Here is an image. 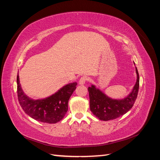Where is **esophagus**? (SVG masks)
Listing matches in <instances>:
<instances>
[{
  "mask_svg": "<svg viewBox=\"0 0 160 160\" xmlns=\"http://www.w3.org/2000/svg\"><path fill=\"white\" fill-rule=\"evenodd\" d=\"M87 81V78L86 76H82L81 77V78L79 80V84H80V85H82V84H84Z\"/></svg>",
  "mask_w": 160,
  "mask_h": 160,
  "instance_id": "34e87169",
  "label": "esophagus"
}]
</instances>
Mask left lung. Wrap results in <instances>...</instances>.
I'll list each match as a JSON object with an SVG mask.
<instances>
[{"label":"left lung","mask_w":160,"mask_h":160,"mask_svg":"<svg viewBox=\"0 0 160 160\" xmlns=\"http://www.w3.org/2000/svg\"><path fill=\"white\" fill-rule=\"evenodd\" d=\"M135 64V63H134ZM137 80L131 92L123 99H113L92 84L88 87L90 100V110L100 120L108 121L116 119L131 109L136 100L140 78L135 67Z\"/></svg>","instance_id":"left-lung-1"}]
</instances>
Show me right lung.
<instances>
[{
  "label": "right lung",
  "mask_w": 160,
  "mask_h": 160,
  "mask_svg": "<svg viewBox=\"0 0 160 160\" xmlns=\"http://www.w3.org/2000/svg\"><path fill=\"white\" fill-rule=\"evenodd\" d=\"M77 82L66 84L52 96L33 100L24 93L17 76V93L22 110L29 116L44 123L55 124L62 120L68 111L69 98L76 89Z\"/></svg>",
  "instance_id": "1"
}]
</instances>
